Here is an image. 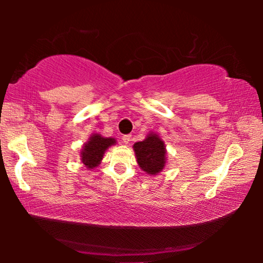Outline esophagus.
<instances>
[{
  "mask_svg": "<svg viewBox=\"0 0 263 263\" xmlns=\"http://www.w3.org/2000/svg\"><path fill=\"white\" fill-rule=\"evenodd\" d=\"M122 140H123V142L125 143V145H128V143L132 141V136L130 135H123V138H122Z\"/></svg>",
  "mask_w": 263,
  "mask_h": 263,
  "instance_id": "34e87169",
  "label": "esophagus"
}]
</instances>
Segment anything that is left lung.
I'll list each match as a JSON object with an SVG mask.
<instances>
[{
    "label": "left lung",
    "instance_id": "8db88e82",
    "mask_svg": "<svg viewBox=\"0 0 263 263\" xmlns=\"http://www.w3.org/2000/svg\"><path fill=\"white\" fill-rule=\"evenodd\" d=\"M136 159L140 167L146 174L157 175L165 166V146L164 142L156 134H149L143 141L134 145Z\"/></svg>",
    "mask_w": 263,
    "mask_h": 263
}]
</instances>
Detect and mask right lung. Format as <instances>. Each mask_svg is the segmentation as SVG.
Returning a JSON list of instances; mask_svg holds the SVG:
<instances>
[{
    "label": "right lung",
    "instance_id": "1",
    "mask_svg": "<svg viewBox=\"0 0 263 263\" xmlns=\"http://www.w3.org/2000/svg\"><path fill=\"white\" fill-rule=\"evenodd\" d=\"M116 142L115 139L103 138L98 134H95L89 138V141L84 146L81 152V159L88 168L96 167L100 164L103 154L111 145Z\"/></svg>",
    "mask_w": 263,
    "mask_h": 263
}]
</instances>
